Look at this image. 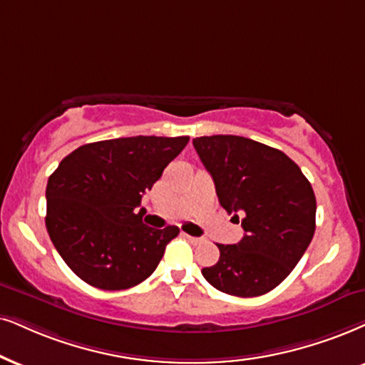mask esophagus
<instances>
[{"mask_svg":"<svg viewBox=\"0 0 365 365\" xmlns=\"http://www.w3.org/2000/svg\"><path fill=\"white\" fill-rule=\"evenodd\" d=\"M183 236H185V237L188 239V241H190L192 244H198V242H200V241H202V239H200V237H193V236H188V234H183Z\"/></svg>","mask_w":365,"mask_h":365,"instance_id":"34e87169","label":"esophagus"}]
</instances>
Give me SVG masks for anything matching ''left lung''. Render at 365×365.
Wrapping results in <instances>:
<instances>
[{
	"label": "left lung",
	"mask_w": 365,
	"mask_h": 365,
	"mask_svg": "<svg viewBox=\"0 0 365 365\" xmlns=\"http://www.w3.org/2000/svg\"><path fill=\"white\" fill-rule=\"evenodd\" d=\"M212 175L220 205L241 212L244 237L217 244L214 266L202 274L219 292L259 297L293 271L315 234L317 200L305 175L283 151L232 135L193 140Z\"/></svg>",
	"instance_id": "1"
}]
</instances>
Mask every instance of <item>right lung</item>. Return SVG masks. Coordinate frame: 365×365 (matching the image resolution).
Masks as SVG:
<instances>
[{
  "label": "right lung",
  "mask_w": 365,
  "mask_h": 365,
  "mask_svg": "<svg viewBox=\"0 0 365 365\" xmlns=\"http://www.w3.org/2000/svg\"><path fill=\"white\" fill-rule=\"evenodd\" d=\"M190 138L133 136L81 146L47 183L48 236L66 264L99 289H128L156 269L180 229H153L138 210Z\"/></svg>",
  "instance_id": "add662e5"
}]
</instances>
